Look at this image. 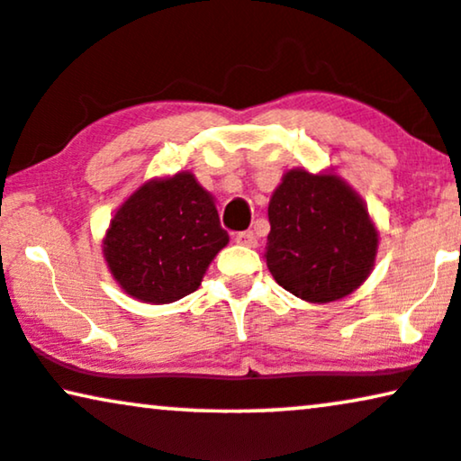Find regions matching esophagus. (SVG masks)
Returning <instances> with one entry per match:
<instances>
[{
  "instance_id": "34e87169",
  "label": "esophagus",
  "mask_w": 461,
  "mask_h": 461,
  "mask_svg": "<svg viewBox=\"0 0 461 461\" xmlns=\"http://www.w3.org/2000/svg\"><path fill=\"white\" fill-rule=\"evenodd\" d=\"M234 240L238 244H242V247H249V249L258 247V236H255L253 231H238V234L234 236Z\"/></svg>"
}]
</instances>
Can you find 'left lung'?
<instances>
[{
    "instance_id": "left-lung-1",
    "label": "left lung",
    "mask_w": 461,
    "mask_h": 461,
    "mask_svg": "<svg viewBox=\"0 0 461 461\" xmlns=\"http://www.w3.org/2000/svg\"><path fill=\"white\" fill-rule=\"evenodd\" d=\"M267 219V270L289 294L325 304L353 294L372 272L378 231L364 200L336 174L289 170Z\"/></svg>"
}]
</instances>
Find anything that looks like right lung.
Masks as SVG:
<instances>
[{"instance_id": "1", "label": "right lung", "mask_w": 461, "mask_h": 461, "mask_svg": "<svg viewBox=\"0 0 461 461\" xmlns=\"http://www.w3.org/2000/svg\"><path fill=\"white\" fill-rule=\"evenodd\" d=\"M230 242L212 195L191 172L153 178L110 221L104 258L125 294L170 304L194 294L211 261Z\"/></svg>"}]
</instances>
